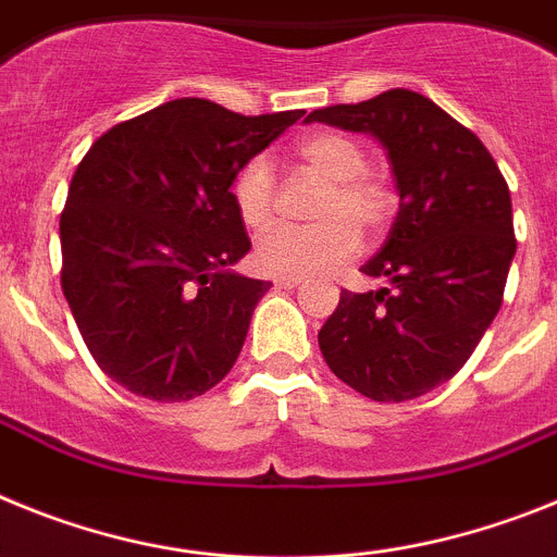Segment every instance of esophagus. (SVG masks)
Here are the masks:
<instances>
[{
  "label": "esophagus",
  "mask_w": 557,
  "mask_h": 557,
  "mask_svg": "<svg viewBox=\"0 0 557 557\" xmlns=\"http://www.w3.org/2000/svg\"><path fill=\"white\" fill-rule=\"evenodd\" d=\"M299 283H302V280L294 277V274H283V277L274 280V285H277V288H297Z\"/></svg>",
  "instance_id": "1"
}]
</instances>
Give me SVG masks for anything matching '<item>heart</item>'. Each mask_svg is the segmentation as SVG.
Here are the masks:
<instances>
[{
    "label": "heart",
    "mask_w": 557,
    "mask_h": 557,
    "mask_svg": "<svg viewBox=\"0 0 557 557\" xmlns=\"http://www.w3.org/2000/svg\"><path fill=\"white\" fill-rule=\"evenodd\" d=\"M297 159L325 178L317 205L319 224H280L255 244V263L269 274L327 272L359 251L361 235L384 230L395 212V193L384 178L367 171V151L359 139L336 132H317L297 145ZM232 201L249 230H263L274 215V173L263 157L244 164L232 182Z\"/></svg>",
    "instance_id": "heart-1"
}]
</instances>
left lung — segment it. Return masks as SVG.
Listing matches in <instances>:
<instances>
[{
    "instance_id": "8db88e82",
    "label": "left lung",
    "mask_w": 557,
    "mask_h": 557,
    "mask_svg": "<svg viewBox=\"0 0 557 557\" xmlns=\"http://www.w3.org/2000/svg\"><path fill=\"white\" fill-rule=\"evenodd\" d=\"M306 123L379 139L400 196L386 244L361 265L389 285L342 292L319 350L367 398H420L457 375L502 308L516 255L505 176L476 134L418 91L327 106Z\"/></svg>"
}]
</instances>
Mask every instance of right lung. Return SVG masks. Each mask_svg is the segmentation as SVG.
<instances>
[{
    "mask_svg": "<svg viewBox=\"0 0 557 557\" xmlns=\"http://www.w3.org/2000/svg\"><path fill=\"white\" fill-rule=\"evenodd\" d=\"M302 114L178 98L81 159L61 212V288L91 359L128 393L190 400L232 370L272 283L230 269L251 249L230 187Z\"/></svg>",
    "mask_w": 557,
    "mask_h": 557,
    "instance_id": "right-lung-1",
    "label": "right lung"
}]
</instances>
